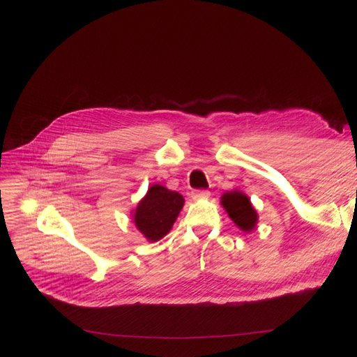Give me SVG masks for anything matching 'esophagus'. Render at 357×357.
I'll return each instance as SVG.
<instances>
[{
	"mask_svg": "<svg viewBox=\"0 0 357 357\" xmlns=\"http://www.w3.org/2000/svg\"><path fill=\"white\" fill-rule=\"evenodd\" d=\"M190 197H192V199H205V198L210 197V192L205 190V189L193 190V192L190 193Z\"/></svg>",
	"mask_w": 357,
	"mask_h": 357,
	"instance_id": "esophagus-1",
	"label": "esophagus"
}]
</instances>
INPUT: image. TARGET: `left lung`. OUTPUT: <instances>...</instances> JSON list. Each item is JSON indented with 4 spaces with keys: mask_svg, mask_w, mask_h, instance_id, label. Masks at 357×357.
Here are the masks:
<instances>
[{
    "mask_svg": "<svg viewBox=\"0 0 357 357\" xmlns=\"http://www.w3.org/2000/svg\"><path fill=\"white\" fill-rule=\"evenodd\" d=\"M222 205L229 218L243 231H252L257 222V214L243 192L232 190L222 197Z\"/></svg>",
    "mask_w": 357,
    "mask_h": 357,
    "instance_id": "1",
    "label": "left lung"
}]
</instances>
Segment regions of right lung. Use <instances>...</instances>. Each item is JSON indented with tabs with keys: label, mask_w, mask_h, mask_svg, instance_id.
Wrapping results in <instances>:
<instances>
[{
	"label": "right lung",
	"mask_w": 357,
	"mask_h": 357,
	"mask_svg": "<svg viewBox=\"0 0 357 357\" xmlns=\"http://www.w3.org/2000/svg\"><path fill=\"white\" fill-rule=\"evenodd\" d=\"M183 204L185 199L178 192L155 185L138 204L134 214L135 226L149 241H158L169 232Z\"/></svg>",
	"instance_id": "right-lung-1"
}]
</instances>
